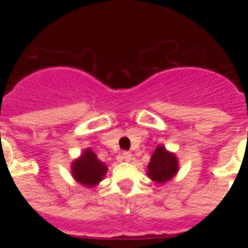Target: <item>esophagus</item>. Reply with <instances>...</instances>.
Returning <instances> with one entry per match:
<instances>
[{
    "label": "esophagus",
    "mask_w": 248,
    "mask_h": 248,
    "mask_svg": "<svg viewBox=\"0 0 248 248\" xmlns=\"http://www.w3.org/2000/svg\"><path fill=\"white\" fill-rule=\"evenodd\" d=\"M131 156H133V155H131V153H129V151H124V153H123V159L125 160V161H130Z\"/></svg>",
    "instance_id": "obj_1"
}]
</instances>
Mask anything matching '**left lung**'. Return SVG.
<instances>
[{
	"label": "left lung",
	"mask_w": 248,
	"mask_h": 248,
	"mask_svg": "<svg viewBox=\"0 0 248 248\" xmlns=\"http://www.w3.org/2000/svg\"><path fill=\"white\" fill-rule=\"evenodd\" d=\"M149 176L156 183H166L177 172V160L174 154L157 146L148 165Z\"/></svg>",
	"instance_id": "8db88e82"
}]
</instances>
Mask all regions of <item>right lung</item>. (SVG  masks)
Returning a JSON list of instances; mask_svg holds the SVG:
<instances>
[{
  "mask_svg": "<svg viewBox=\"0 0 248 248\" xmlns=\"http://www.w3.org/2000/svg\"><path fill=\"white\" fill-rule=\"evenodd\" d=\"M73 177L78 183L85 186L97 185L107 172V166L98 160L91 149L72 164Z\"/></svg>",
  "mask_w": 248,
  "mask_h": 248,
  "instance_id": "obj_1",
  "label": "right lung"
}]
</instances>
